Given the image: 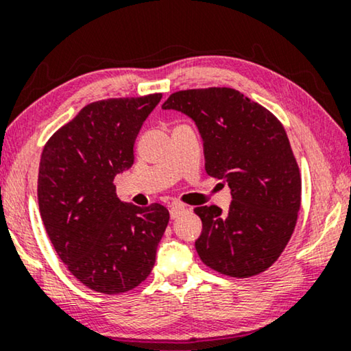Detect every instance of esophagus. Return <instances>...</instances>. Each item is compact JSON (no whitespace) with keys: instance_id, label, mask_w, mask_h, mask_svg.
<instances>
[{"instance_id":"obj_1","label":"esophagus","mask_w":351,"mask_h":351,"mask_svg":"<svg viewBox=\"0 0 351 351\" xmlns=\"http://www.w3.org/2000/svg\"><path fill=\"white\" fill-rule=\"evenodd\" d=\"M186 210H189V209H186L185 206L180 204V203H172L171 208H169V213H171V217H172V219L180 217V215L185 214Z\"/></svg>"}]
</instances>
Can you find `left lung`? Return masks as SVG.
<instances>
[{
    "mask_svg": "<svg viewBox=\"0 0 351 351\" xmlns=\"http://www.w3.org/2000/svg\"><path fill=\"white\" fill-rule=\"evenodd\" d=\"M162 108L193 119L206 172L232 190L227 214L217 206L195 208L203 222L195 243L199 258L233 278L265 271L289 243L302 196L299 165L280 119L232 88L179 90Z\"/></svg>",
    "mask_w": 351,
    "mask_h": 351,
    "instance_id": "1",
    "label": "left lung"
}]
</instances>
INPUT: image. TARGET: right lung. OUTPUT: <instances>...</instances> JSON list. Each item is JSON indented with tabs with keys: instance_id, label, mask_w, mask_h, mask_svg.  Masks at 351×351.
Listing matches in <instances>:
<instances>
[{
	"instance_id": "add662e5",
	"label": "right lung",
	"mask_w": 351,
	"mask_h": 351,
	"mask_svg": "<svg viewBox=\"0 0 351 351\" xmlns=\"http://www.w3.org/2000/svg\"><path fill=\"white\" fill-rule=\"evenodd\" d=\"M162 94L86 105L41 153L38 204L57 256L76 280L121 294L147 280L169 210L123 203L113 180L134 165V142Z\"/></svg>"
}]
</instances>
